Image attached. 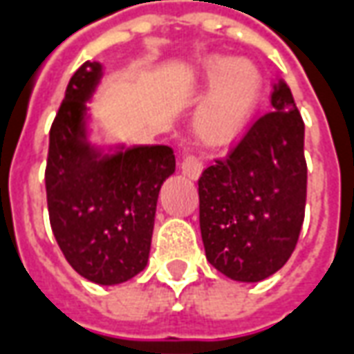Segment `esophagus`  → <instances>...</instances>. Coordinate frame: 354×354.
Listing matches in <instances>:
<instances>
[{"mask_svg":"<svg viewBox=\"0 0 354 354\" xmlns=\"http://www.w3.org/2000/svg\"><path fill=\"white\" fill-rule=\"evenodd\" d=\"M204 169V162L196 156H185L181 162L183 175H187L189 179H198Z\"/></svg>","mask_w":354,"mask_h":354,"instance_id":"esophagus-1","label":"esophagus"}]
</instances>
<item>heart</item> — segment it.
<instances>
[{"instance_id": "obj_1", "label": "heart", "mask_w": 354, "mask_h": 354, "mask_svg": "<svg viewBox=\"0 0 354 354\" xmlns=\"http://www.w3.org/2000/svg\"><path fill=\"white\" fill-rule=\"evenodd\" d=\"M198 82L209 89L194 118L200 137L209 145L236 141L261 101V72L250 61L209 57L200 66Z\"/></svg>"}]
</instances>
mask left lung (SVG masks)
<instances>
[{"mask_svg": "<svg viewBox=\"0 0 354 354\" xmlns=\"http://www.w3.org/2000/svg\"><path fill=\"white\" fill-rule=\"evenodd\" d=\"M270 106L198 179L205 257L236 282H261L282 269L305 217V124L284 80L272 85Z\"/></svg>", "mask_w": 354, "mask_h": 354, "instance_id": "obj_1", "label": "left lung"}]
</instances>
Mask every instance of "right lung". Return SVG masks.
Returning a JSON list of instances; mask_svg holds the SVG:
<instances>
[{
	"instance_id": "right-lung-1",
	"label": "right lung",
	"mask_w": 354,
	"mask_h": 354,
	"mask_svg": "<svg viewBox=\"0 0 354 354\" xmlns=\"http://www.w3.org/2000/svg\"><path fill=\"white\" fill-rule=\"evenodd\" d=\"M101 62H84L70 77L49 133L45 190L57 244L77 274L114 286L149 263L158 194L175 171L165 145L89 141V109Z\"/></svg>"
}]
</instances>
